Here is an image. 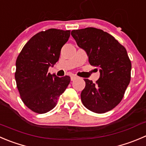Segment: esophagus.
<instances>
[{
	"label": "esophagus",
	"instance_id": "esophagus-1",
	"mask_svg": "<svg viewBox=\"0 0 146 146\" xmlns=\"http://www.w3.org/2000/svg\"><path fill=\"white\" fill-rule=\"evenodd\" d=\"M76 78H77V76H72L71 77H70V80H71V81H73V80H76Z\"/></svg>",
	"mask_w": 146,
	"mask_h": 146
}]
</instances>
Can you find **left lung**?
<instances>
[{
    "label": "left lung",
    "mask_w": 146,
    "mask_h": 146,
    "mask_svg": "<svg viewBox=\"0 0 146 146\" xmlns=\"http://www.w3.org/2000/svg\"><path fill=\"white\" fill-rule=\"evenodd\" d=\"M71 35L86 52L90 64L100 71L96 83L84 79L82 103L96 113L111 111L121 101L131 81V62L126 49L113 36L96 28L73 30Z\"/></svg>",
    "instance_id": "obj_1"
}]
</instances>
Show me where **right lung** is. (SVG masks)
Wrapping results in <instances>:
<instances>
[{
  "label": "right lung",
  "mask_w": 146,
  "mask_h": 146,
  "mask_svg": "<svg viewBox=\"0 0 146 146\" xmlns=\"http://www.w3.org/2000/svg\"><path fill=\"white\" fill-rule=\"evenodd\" d=\"M70 31L46 30L33 35L17 58L15 78L24 104L37 113H46L55 108L59 96L70 83V78H59L48 73V68L58 60Z\"/></svg>",
  "instance_id": "1"
}]
</instances>
